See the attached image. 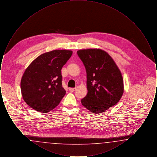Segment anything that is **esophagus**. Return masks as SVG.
I'll use <instances>...</instances> for the list:
<instances>
[{
	"mask_svg": "<svg viewBox=\"0 0 157 157\" xmlns=\"http://www.w3.org/2000/svg\"><path fill=\"white\" fill-rule=\"evenodd\" d=\"M69 91L70 92H74V91H75V90H76V88H69Z\"/></svg>",
	"mask_w": 157,
	"mask_h": 157,
	"instance_id": "1",
	"label": "esophagus"
}]
</instances>
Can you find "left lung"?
Segmentation results:
<instances>
[{
    "label": "left lung",
    "instance_id": "8db88e82",
    "mask_svg": "<svg viewBox=\"0 0 157 157\" xmlns=\"http://www.w3.org/2000/svg\"><path fill=\"white\" fill-rule=\"evenodd\" d=\"M77 53L85 67L88 94L82 105L93 113H101L117 104L124 93L120 69L111 56L100 49H81Z\"/></svg>",
    "mask_w": 157,
    "mask_h": 157
}]
</instances>
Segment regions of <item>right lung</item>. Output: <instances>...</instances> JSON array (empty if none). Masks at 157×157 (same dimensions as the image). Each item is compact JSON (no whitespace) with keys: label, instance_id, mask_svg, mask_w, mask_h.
<instances>
[{"label":"right lung","instance_id":"1","mask_svg":"<svg viewBox=\"0 0 157 157\" xmlns=\"http://www.w3.org/2000/svg\"><path fill=\"white\" fill-rule=\"evenodd\" d=\"M72 55V51L65 49L44 53L26 69L21 90L24 101L32 108L48 113L59 105L66 94L61 69Z\"/></svg>","mask_w":157,"mask_h":157}]
</instances>
